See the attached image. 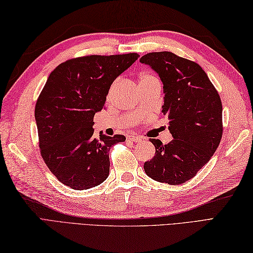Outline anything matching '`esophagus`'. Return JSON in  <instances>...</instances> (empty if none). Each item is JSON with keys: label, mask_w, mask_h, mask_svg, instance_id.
<instances>
[{"label": "esophagus", "mask_w": 253, "mask_h": 253, "mask_svg": "<svg viewBox=\"0 0 253 253\" xmlns=\"http://www.w3.org/2000/svg\"><path fill=\"white\" fill-rule=\"evenodd\" d=\"M128 140H132L134 143H139V141L143 139L140 136H135V135H130V136H127Z\"/></svg>", "instance_id": "1"}]
</instances>
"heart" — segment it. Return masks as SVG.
Segmentation results:
<instances>
[{
	"mask_svg": "<svg viewBox=\"0 0 253 253\" xmlns=\"http://www.w3.org/2000/svg\"><path fill=\"white\" fill-rule=\"evenodd\" d=\"M149 78H155L152 75H150V74H141L140 75V82H143V80H146V79H149Z\"/></svg>",
	"mask_w": 253,
	"mask_h": 253,
	"instance_id": "heart-1",
	"label": "heart"
}]
</instances>
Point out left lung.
<instances>
[{"instance_id": "1", "label": "left lung", "mask_w": 253, "mask_h": 253, "mask_svg": "<svg viewBox=\"0 0 253 253\" xmlns=\"http://www.w3.org/2000/svg\"><path fill=\"white\" fill-rule=\"evenodd\" d=\"M163 83L162 113L173 136L169 144L150 139L156 153L144 164L159 182L180 184L193 178L211 159L222 137V104L207 74L198 64L169 51L140 58Z\"/></svg>"}]
</instances>
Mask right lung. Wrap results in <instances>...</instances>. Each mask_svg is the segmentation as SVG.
<instances>
[{
  "label": "right lung",
  "instance_id": "1",
  "mask_svg": "<svg viewBox=\"0 0 253 253\" xmlns=\"http://www.w3.org/2000/svg\"><path fill=\"white\" fill-rule=\"evenodd\" d=\"M139 55H85L50 73L35 105L41 155L59 181L74 190L101 184L109 174V149L125 135L94 136L93 118L114 80Z\"/></svg>",
  "mask_w": 253,
  "mask_h": 253
}]
</instances>
